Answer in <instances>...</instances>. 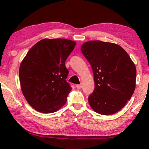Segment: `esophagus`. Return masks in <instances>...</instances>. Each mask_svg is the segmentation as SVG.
Instances as JSON below:
<instances>
[{
	"label": "esophagus",
	"instance_id": "obj_1",
	"mask_svg": "<svg viewBox=\"0 0 149 149\" xmlns=\"http://www.w3.org/2000/svg\"><path fill=\"white\" fill-rule=\"evenodd\" d=\"M81 87H82V85H76V88L77 89H81Z\"/></svg>",
	"mask_w": 149,
	"mask_h": 149
}]
</instances>
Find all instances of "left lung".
<instances>
[{
  "label": "left lung",
  "mask_w": 149,
  "mask_h": 149,
  "mask_svg": "<svg viewBox=\"0 0 149 149\" xmlns=\"http://www.w3.org/2000/svg\"><path fill=\"white\" fill-rule=\"evenodd\" d=\"M91 65L94 91L88 100L98 114L118 112L133 95L136 85V67L125 50L112 42L89 41L81 47Z\"/></svg>",
  "instance_id": "1"
}]
</instances>
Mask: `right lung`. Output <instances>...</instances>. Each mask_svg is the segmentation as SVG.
I'll return each instance as SVG.
<instances>
[{"instance_id":"add662e5","label":"right lung","mask_w":149,"mask_h":149,"mask_svg":"<svg viewBox=\"0 0 149 149\" xmlns=\"http://www.w3.org/2000/svg\"><path fill=\"white\" fill-rule=\"evenodd\" d=\"M76 42L65 39H44L34 45L19 69L25 99L35 110L45 114L60 109L72 90L66 79L65 62Z\"/></svg>"}]
</instances>
